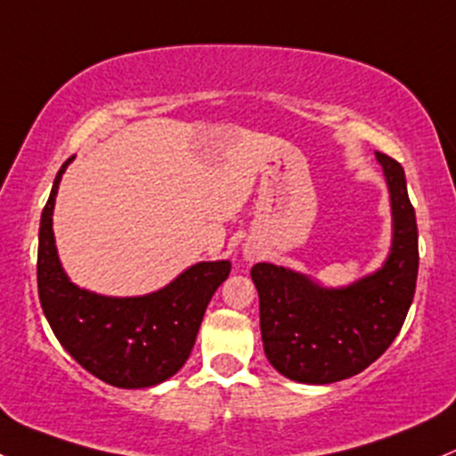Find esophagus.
<instances>
[{
  "mask_svg": "<svg viewBox=\"0 0 456 456\" xmlns=\"http://www.w3.org/2000/svg\"><path fill=\"white\" fill-rule=\"evenodd\" d=\"M244 255H247V259H253L255 257L253 251H244Z\"/></svg>",
  "mask_w": 456,
  "mask_h": 456,
  "instance_id": "34e87169",
  "label": "esophagus"
}]
</instances>
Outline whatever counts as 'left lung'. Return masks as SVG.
<instances>
[{
    "label": "left lung",
    "instance_id": "left-lung-1",
    "mask_svg": "<svg viewBox=\"0 0 456 456\" xmlns=\"http://www.w3.org/2000/svg\"><path fill=\"white\" fill-rule=\"evenodd\" d=\"M377 162L392 208V247L381 268L339 288L268 262L251 268L264 353L285 379L327 385L354 377L403 329L418 279V224L403 167L379 151Z\"/></svg>",
    "mask_w": 456,
    "mask_h": 456
}]
</instances>
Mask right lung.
I'll return each instance as SVG.
<instances>
[{"mask_svg": "<svg viewBox=\"0 0 456 456\" xmlns=\"http://www.w3.org/2000/svg\"><path fill=\"white\" fill-rule=\"evenodd\" d=\"M71 162L58 171L41 216L37 274L43 314L64 350L90 374L114 387H153L188 362L208 303L232 262H199L142 297H106L75 285L53 236L60 179Z\"/></svg>", "mask_w": 456, "mask_h": 456, "instance_id": "right-lung-1", "label": "right lung"}]
</instances>
